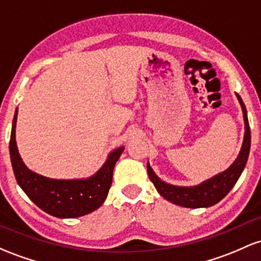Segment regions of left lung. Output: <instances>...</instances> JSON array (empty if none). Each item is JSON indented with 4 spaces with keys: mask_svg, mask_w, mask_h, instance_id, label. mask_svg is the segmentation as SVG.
Masks as SVG:
<instances>
[{
    "mask_svg": "<svg viewBox=\"0 0 261 261\" xmlns=\"http://www.w3.org/2000/svg\"><path fill=\"white\" fill-rule=\"evenodd\" d=\"M238 100H239L240 105L243 109V115H244L245 122V135L244 141H243L242 150H240L239 156L234 161L233 165L224 171L223 173L218 176L213 177V178L208 179V181L200 183L199 186H194V187H178V186L168 185V183L161 181L151 166L147 163V172L150 177L151 182L159 191L163 198H166L174 204L182 205V207L187 208H202V207H211V205L218 203L220 199L224 198L229 193V191L234 187L238 178L242 174L244 170L245 165H247L249 151H250V127H249L247 109H245L244 102L242 98L237 94Z\"/></svg>",
    "mask_w": 261,
    "mask_h": 261,
    "instance_id": "left-lung-1",
    "label": "left lung"
}]
</instances>
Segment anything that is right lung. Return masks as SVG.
<instances>
[{"label": "right lung", "instance_id": "right-lung-1", "mask_svg": "<svg viewBox=\"0 0 261 261\" xmlns=\"http://www.w3.org/2000/svg\"><path fill=\"white\" fill-rule=\"evenodd\" d=\"M16 121L17 110L11 131L10 156L17 183L28 198L45 213L57 218H76L98 210L108 197L114 167L124 147L109 154L104 166L90 178L71 181L47 178L28 170L19 157L14 139Z\"/></svg>", "mask_w": 261, "mask_h": 261}]
</instances>
